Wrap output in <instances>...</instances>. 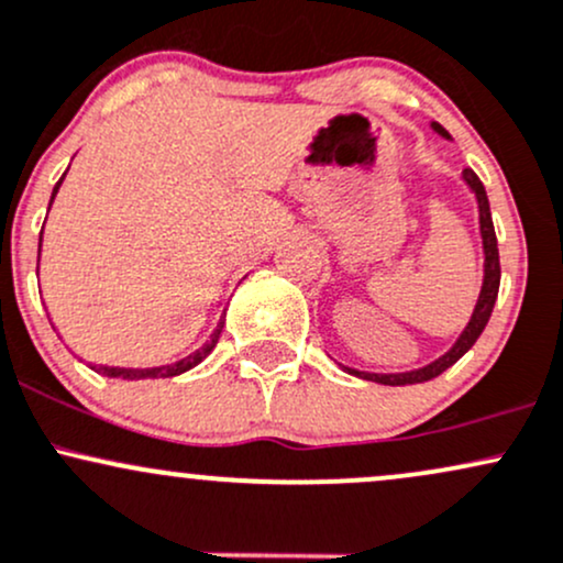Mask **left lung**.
Listing matches in <instances>:
<instances>
[{"instance_id": "8db88e82", "label": "left lung", "mask_w": 563, "mask_h": 563, "mask_svg": "<svg viewBox=\"0 0 563 563\" xmlns=\"http://www.w3.org/2000/svg\"><path fill=\"white\" fill-rule=\"evenodd\" d=\"M433 130L439 132L441 137H450L441 124L433 122ZM463 180L468 183V188L476 194L478 201V225H482V242H484V284H482V292H478V302L473 308V316L465 327L463 334L457 338V343L452 345L444 356H439L435 362L420 366V369L412 372H396V375H372V372H356L358 377L372 383H380V385H412V383H426L439 377L441 372L450 369V366L457 362L460 356H465L473 349V343L478 340V334L484 332L486 321H489L492 308H495L497 300V289H500V252H497V236H495V225H492V212H489V199H486L484 191V183L478 180V175L473 169H463Z\"/></svg>"}]
</instances>
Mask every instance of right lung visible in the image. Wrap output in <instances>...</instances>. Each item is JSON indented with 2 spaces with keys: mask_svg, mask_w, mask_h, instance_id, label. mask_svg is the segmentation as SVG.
I'll return each mask as SVG.
<instances>
[{
  "mask_svg": "<svg viewBox=\"0 0 563 563\" xmlns=\"http://www.w3.org/2000/svg\"><path fill=\"white\" fill-rule=\"evenodd\" d=\"M63 178H66V175H63ZM63 178L55 183L53 199H55V194H58ZM53 199H49V201H53ZM42 229H44V225H42ZM223 324H225V319H220L218 327H214V332L210 334V340H207V343L201 345L199 351H194L191 356L180 358V362H175V364L148 366V369H128V366H98V372H100V375H106V377H122V380H143V377H175V375H183V372H188V369H191V366H197L201 358L210 356L214 345H218L220 332H223ZM92 369H95V366H92Z\"/></svg>",
  "mask_w": 563,
  "mask_h": 563,
  "instance_id": "1",
  "label": "right lung"
}]
</instances>
